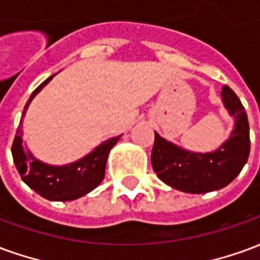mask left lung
Instances as JSON below:
<instances>
[{
	"mask_svg": "<svg viewBox=\"0 0 260 260\" xmlns=\"http://www.w3.org/2000/svg\"><path fill=\"white\" fill-rule=\"evenodd\" d=\"M225 108L235 118L234 129L216 152L191 153L154 132L152 166L160 180L188 193H205L227 186L240 174L249 156V124L245 108L229 86H223Z\"/></svg>",
	"mask_w": 260,
	"mask_h": 260,
	"instance_id": "obj_1",
	"label": "left lung"
}]
</instances>
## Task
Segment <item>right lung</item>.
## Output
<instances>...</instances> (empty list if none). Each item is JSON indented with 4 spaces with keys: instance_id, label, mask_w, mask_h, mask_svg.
I'll return each mask as SVG.
<instances>
[{
    "instance_id": "1",
    "label": "right lung",
    "mask_w": 260,
    "mask_h": 260,
    "mask_svg": "<svg viewBox=\"0 0 260 260\" xmlns=\"http://www.w3.org/2000/svg\"><path fill=\"white\" fill-rule=\"evenodd\" d=\"M53 76H50L39 87H36L31 93L30 99L26 103L19 126L16 129L14 143H12V157H14L16 170L19 171L20 178L23 180L26 185L30 186L33 191L48 201L68 202L86 195L87 192L94 189L102 182L104 178V173H106L108 153L111 150V147L119 141L121 135L103 142L102 145H99L87 156L62 167L47 166L33 157V154L29 150H25L22 147L20 126H22L23 115L33 100V97L53 79Z\"/></svg>"
}]
</instances>
